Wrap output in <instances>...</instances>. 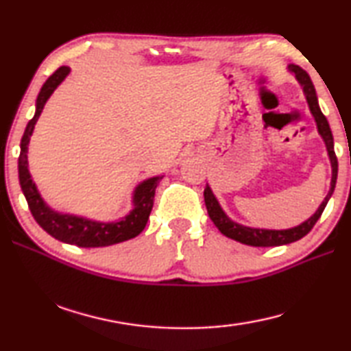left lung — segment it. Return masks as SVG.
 Returning <instances> with one entry per match:
<instances>
[{
  "label": "left lung",
  "mask_w": 351,
  "mask_h": 351,
  "mask_svg": "<svg viewBox=\"0 0 351 351\" xmlns=\"http://www.w3.org/2000/svg\"><path fill=\"white\" fill-rule=\"evenodd\" d=\"M288 69L295 75L297 82L300 83L302 88H304L305 97L308 106H310L311 114L314 116V121H316L317 125V132L322 136V139L325 142L326 152H328V158H330V164H331V184H330V190L326 193L325 199L322 201V204L319 206V209L314 212V215H311L306 221L300 223L295 228H289V229H260V228H249V226H243L239 224L230 219L228 215H226L224 210L219 206L218 199L213 195L212 189L209 186H206L204 189V203L207 207V213H209L210 219L213 224L217 226L219 232L223 235L228 237V239H232L235 241H240L243 245L247 246H257V247H269V246H282V245H288V243H293L300 240L302 237H305L310 230L313 229V226L317 223V219L322 215V212L325 209L326 203L331 198L332 192H335L336 187V180H337V158L335 153V142H332V134L328 125V121L326 117L322 114V111L319 108V102H317V96H316V90H314V85L310 79V75L306 74V71L302 69L297 64H289Z\"/></svg>",
  "instance_id": "1"
}]
</instances>
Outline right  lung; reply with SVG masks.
Returning a JSON list of instances; mask_svg holds the SVG:
<instances>
[{"label":"right lung","mask_w":351,"mask_h":351,"mask_svg":"<svg viewBox=\"0 0 351 351\" xmlns=\"http://www.w3.org/2000/svg\"><path fill=\"white\" fill-rule=\"evenodd\" d=\"M69 71L71 69L68 66L58 68L56 73L45 82V85L41 86V90L38 93L37 104H35V114L31 121L27 122L25 134H23L20 144V186L23 193H25L27 206L29 209H31L35 221H37L51 237H54L56 240L68 243V245H75L79 247L111 246L116 245V243L134 239V237H138L142 230H144L153 207L154 190H156L159 181L162 180V176L148 178V180L138 184L133 192V209L130 210L128 215L117 219V221H94V219L56 212L45 203V199L41 198L37 186H35V182L32 181L31 173H29L27 145L34 133L35 123H37L47 99L52 96V93L57 90V86L66 79Z\"/></svg>","instance_id":"1"}]
</instances>
